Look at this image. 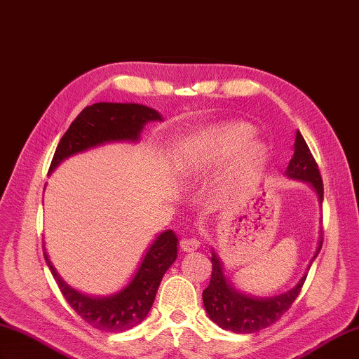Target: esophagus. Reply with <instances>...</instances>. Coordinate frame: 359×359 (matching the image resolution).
<instances>
[{
  "instance_id": "34e87169",
  "label": "esophagus",
  "mask_w": 359,
  "mask_h": 359,
  "mask_svg": "<svg viewBox=\"0 0 359 359\" xmlns=\"http://www.w3.org/2000/svg\"><path fill=\"white\" fill-rule=\"evenodd\" d=\"M198 247H200V240L198 238H184V240H181V249L187 252H195Z\"/></svg>"
}]
</instances>
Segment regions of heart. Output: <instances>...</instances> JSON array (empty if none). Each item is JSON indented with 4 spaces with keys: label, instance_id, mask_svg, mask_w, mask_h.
Masks as SVG:
<instances>
[{
    "label": "heart",
    "instance_id": "1",
    "mask_svg": "<svg viewBox=\"0 0 359 359\" xmlns=\"http://www.w3.org/2000/svg\"><path fill=\"white\" fill-rule=\"evenodd\" d=\"M253 133L255 129L247 123L217 124L198 133L196 144L207 161H224L233 156L226 180L236 186L252 178L266 156L264 144L257 140L250 141Z\"/></svg>",
    "mask_w": 359,
    "mask_h": 359
}]
</instances>
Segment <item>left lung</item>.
Returning <instances> with one entry per match:
<instances>
[{"instance_id": "1", "label": "left lung", "mask_w": 359, "mask_h": 359, "mask_svg": "<svg viewBox=\"0 0 359 359\" xmlns=\"http://www.w3.org/2000/svg\"><path fill=\"white\" fill-rule=\"evenodd\" d=\"M293 150L294 154L284 175L290 180L307 182L316 194L318 204L321 205L324 189L320 169H318L315 158L312 152H310L307 142L302 138L299 130H297V137H294ZM321 232L323 230H320V236H318L316 250L309 262L304 275L301 276V280L290 290L267 298L252 297V294L238 290L235 284L229 280L224 262L221 261L218 253L212 249L210 284L203 292V302L210 320L215 324H218L221 329L230 330L233 333H253L276 323L285 310L292 306V302L297 299L302 284L306 281L307 270L312 266V262L321 250Z\"/></svg>"}]
</instances>
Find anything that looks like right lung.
Masks as SVG:
<instances>
[{
  "mask_svg": "<svg viewBox=\"0 0 359 359\" xmlns=\"http://www.w3.org/2000/svg\"><path fill=\"white\" fill-rule=\"evenodd\" d=\"M150 121H163L155 109L135 102H97L87 106L62 135L55 150L49 173L65 159L86 150L109 144V142H138L141 132ZM178 238L173 230H164L156 235L142 255L135 273L121 290L107 297H92L69 285L52 264L49 255L44 258L61 293L70 307L102 332H126L146 320L152 309L156 290L164 273L178 255Z\"/></svg>",
  "mask_w": 359,
  "mask_h": 359,
  "instance_id": "obj_1",
  "label": "right lung"
}]
</instances>
